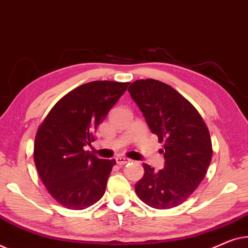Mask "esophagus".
<instances>
[{
  "mask_svg": "<svg viewBox=\"0 0 248 248\" xmlns=\"http://www.w3.org/2000/svg\"><path fill=\"white\" fill-rule=\"evenodd\" d=\"M116 162L118 165H124V164H127L130 162V159L129 158H125V157H117L116 158Z\"/></svg>",
  "mask_w": 248,
  "mask_h": 248,
  "instance_id": "34e87169",
  "label": "esophagus"
}]
</instances>
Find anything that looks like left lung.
Returning <instances> with one entry per match:
<instances>
[{"label":"left lung","mask_w":248,"mask_h":248,"mask_svg":"<svg viewBox=\"0 0 248 248\" xmlns=\"http://www.w3.org/2000/svg\"><path fill=\"white\" fill-rule=\"evenodd\" d=\"M129 93L149 129L163 142L165 165L155 172L142 164L144 176L135 184L138 198L149 207H177L204 179L211 162L209 130L200 113L172 86L157 79L132 82Z\"/></svg>","instance_id":"obj_1"}]
</instances>
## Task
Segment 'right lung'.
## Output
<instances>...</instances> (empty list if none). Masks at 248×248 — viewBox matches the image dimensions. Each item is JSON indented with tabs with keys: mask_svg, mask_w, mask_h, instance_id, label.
Instances as JSON below:
<instances>
[{
	"mask_svg": "<svg viewBox=\"0 0 248 248\" xmlns=\"http://www.w3.org/2000/svg\"><path fill=\"white\" fill-rule=\"evenodd\" d=\"M129 83L94 81L62 97L38 129L33 158L38 174L56 201L82 210L103 197L114 159L84 151L94 132Z\"/></svg>",
	"mask_w": 248,
	"mask_h": 248,
	"instance_id": "right-lung-1",
	"label": "right lung"
}]
</instances>
